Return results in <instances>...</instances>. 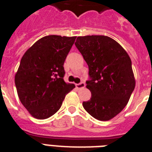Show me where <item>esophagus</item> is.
Wrapping results in <instances>:
<instances>
[{"instance_id":"1","label":"esophagus","mask_w":152,"mask_h":152,"mask_svg":"<svg viewBox=\"0 0 152 152\" xmlns=\"http://www.w3.org/2000/svg\"><path fill=\"white\" fill-rule=\"evenodd\" d=\"M75 86H76V88H77V89H80V88H84V87H85V84H84V82H81L80 83V84H75Z\"/></svg>"}]
</instances>
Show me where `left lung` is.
<instances>
[{
  "mask_svg": "<svg viewBox=\"0 0 152 152\" xmlns=\"http://www.w3.org/2000/svg\"><path fill=\"white\" fill-rule=\"evenodd\" d=\"M89 68L91 92L83 107L100 121L112 119L127 105L135 86L128 53L116 40L106 36H78L75 42Z\"/></svg>",
  "mask_w": 152,
  "mask_h": 152,
  "instance_id": "1",
  "label": "left lung"
}]
</instances>
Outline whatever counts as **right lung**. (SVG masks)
I'll list each match as a JSON object with an SVG mask.
<instances>
[{
	"instance_id": "right-lung-1",
	"label": "right lung",
	"mask_w": 152,
	"mask_h": 152,
	"mask_svg": "<svg viewBox=\"0 0 152 152\" xmlns=\"http://www.w3.org/2000/svg\"><path fill=\"white\" fill-rule=\"evenodd\" d=\"M76 36H44L26 50L15 74L19 99L31 116L45 119L61 107L64 97L75 88L66 83L64 62Z\"/></svg>"
}]
</instances>
